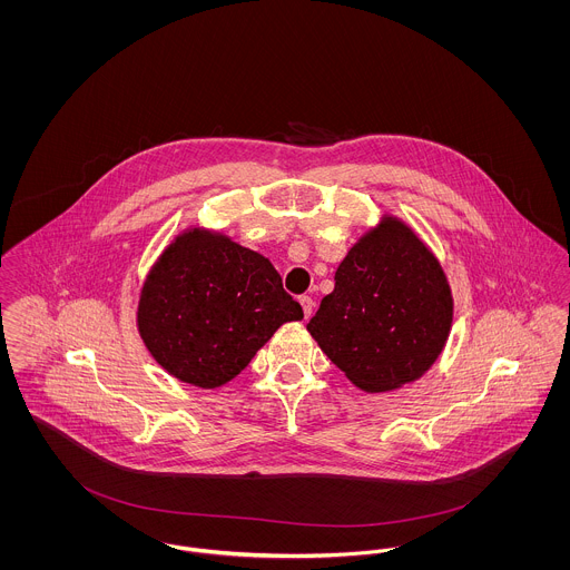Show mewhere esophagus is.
I'll return each instance as SVG.
<instances>
[{"instance_id":"34e87169","label":"esophagus","mask_w":570,"mask_h":570,"mask_svg":"<svg viewBox=\"0 0 570 570\" xmlns=\"http://www.w3.org/2000/svg\"><path fill=\"white\" fill-rule=\"evenodd\" d=\"M299 304H302V309H304V316L309 318L312 316V309H314V302H312V297H299Z\"/></svg>"}]
</instances>
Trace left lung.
<instances>
[{"mask_svg":"<svg viewBox=\"0 0 570 570\" xmlns=\"http://www.w3.org/2000/svg\"><path fill=\"white\" fill-rule=\"evenodd\" d=\"M307 332L364 393H391L421 380L439 360L453 323L444 268L421 236L382 215L338 264Z\"/></svg>","mask_w":570,"mask_h":570,"instance_id":"left-lung-1","label":"left lung"}]
</instances>
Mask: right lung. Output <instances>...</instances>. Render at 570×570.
Segmentation results:
<instances>
[{"label": "right lung", "instance_id": "right-lung-1", "mask_svg": "<svg viewBox=\"0 0 570 570\" xmlns=\"http://www.w3.org/2000/svg\"><path fill=\"white\" fill-rule=\"evenodd\" d=\"M304 309L263 254L190 225L147 271L136 327L151 357L179 382L219 389Z\"/></svg>", "mask_w": 570, "mask_h": 570}]
</instances>
